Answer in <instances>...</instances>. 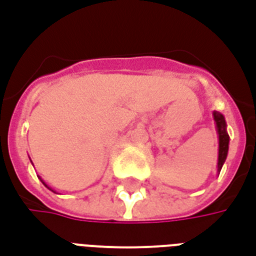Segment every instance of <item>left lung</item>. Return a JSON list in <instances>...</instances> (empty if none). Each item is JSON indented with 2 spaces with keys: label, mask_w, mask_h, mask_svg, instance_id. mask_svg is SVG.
Masks as SVG:
<instances>
[{
  "label": "left lung",
  "mask_w": 256,
  "mask_h": 256,
  "mask_svg": "<svg viewBox=\"0 0 256 256\" xmlns=\"http://www.w3.org/2000/svg\"><path fill=\"white\" fill-rule=\"evenodd\" d=\"M214 115L216 124H217V130H218V171H221L222 164H224L226 154H228V144H229V136L226 133V124H225L224 116L220 112H213Z\"/></svg>",
  "instance_id": "left-lung-1"
}]
</instances>
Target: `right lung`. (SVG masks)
<instances>
[{"label":"right lung","mask_w":256,"mask_h":256,"mask_svg":"<svg viewBox=\"0 0 256 256\" xmlns=\"http://www.w3.org/2000/svg\"><path fill=\"white\" fill-rule=\"evenodd\" d=\"M43 184H44V186H46V187H47V184H46V183H44V182H43Z\"/></svg>","instance_id":"1"}]
</instances>
